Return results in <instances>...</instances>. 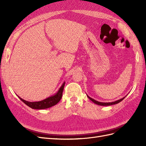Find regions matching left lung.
Wrapping results in <instances>:
<instances>
[{"label": "left lung", "instance_id": "left-lung-1", "mask_svg": "<svg viewBox=\"0 0 146 146\" xmlns=\"http://www.w3.org/2000/svg\"><path fill=\"white\" fill-rule=\"evenodd\" d=\"M88 96V98H89L92 102H93L94 104H96L97 105H101V106H109V105H114V104H117L120 102H121L123 99L125 98V97H124V98H123L119 99L118 100L113 102H98V101H97V100H94L93 99L91 98L90 97H89L88 96Z\"/></svg>", "mask_w": 146, "mask_h": 146}]
</instances>
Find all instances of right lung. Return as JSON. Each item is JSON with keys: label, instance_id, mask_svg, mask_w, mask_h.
I'll return each mask as SVG.
<instances>
[{"label": "right lung", "instance_id": "obj_1", "mask_svg": "<svg viewBox=\"0 0 146 146\" xmlns=\"http://www.w3.org/2000/svg\"><path fill=\"white\" fill-rule=\"evenodd\" d=\"M64 85H65V82L63 83V85H61V86L58 92H57L55 95L49 97V98H47V99L42 100L41 101L32 102L26 101L21 98L19 96L18 97L25 104H26L27 106H29V107L32 108L33 109L42 110V109L48 108L51 107H53V106L55 105L56 104H57L59 102L61 98H62V94H63V91L64 90Z\"/></svg>", "mask_w": 146, "mask_h": 146}]
</instances>
